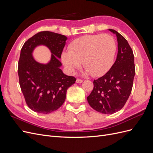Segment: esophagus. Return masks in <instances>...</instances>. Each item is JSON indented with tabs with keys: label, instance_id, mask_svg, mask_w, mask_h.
I'll list each match as a JSON object with an SVG mask.
<instances>
[{
	"label": "esophagus",
	"instance_id": "obj_1",
	"mask_svg": "<svg viewBox=\"0 0 153 153\" xmlns=\"http://www.w3.org/2000/svg\"><path fill=\"white\" fill-rule=\"evenodd\" d=\"M83 82L82 80H80V79H78V78H77L76 80V83H78V84H80V83H82Z\"/></svg>",
	"mask_w": 153,
	"mask_h": 153
}]
</instances>
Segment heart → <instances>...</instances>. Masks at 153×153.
Listing matches in <instances>:
<instances>
[{"label":"heart","instance_id":"b5f03b06","mask_svg":"<svg viewBox=\"0 0 153 153\" xmlns=\"http://www.w3.org/2000/svg\"><path fill=\"white\" fill-rule=\"evenodd\" d=\"M69 51H64L61 61L69 74L75 73L81 66L85 68V74L100 76L107 72L112 66L116 45L109 34L85 35L70 44Z\"/></svg>","mask_w":153,"mask_h":153}]
</instances>
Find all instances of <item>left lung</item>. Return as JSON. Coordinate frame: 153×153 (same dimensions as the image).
Wrapping results in <instances>:
<instances>
[{
    "mask_svg": "<svg viewBox=\"0 0 153 153\" xmlns=\"http://www.w3.org/2000/svg\"><path fill=\"white\" fill-rule=\"evenodd\" d=\"M108 30L117 37V59L105 75L94 80L93 90L87 97L91 107L104 114H114L123 107L131 94L135 75L133 50L127 40L116 30Z\"/></svg>",
    "mask_w": 153,
    "mask_h": 153,
    "instance_id": "1",
    "label": "left lung"
}]
</instances>
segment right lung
Here are the masks:
<instances>
[{
	"mask_svg": "<svg viewBox=\"0 0 153 153\" xmlns=\"http://www.w3.org/2000/svg\"><path fill=\"white\" fill-rule=\"evenodd\" d=\"M67 39L64 35L43 31L27 40L21 50L18 67L20 85L27 105L36 112L47 114L61 107L67 89L75 83V77L64 74L59 61ZM41 45L52 53L46 64L36 61L32 55Z\"/></svg>",
	"mask_w": 153,
	"mask_h": 153,
	"instance_id": "right-lung-1",
	"label": "right lung"
}]
</instances>
